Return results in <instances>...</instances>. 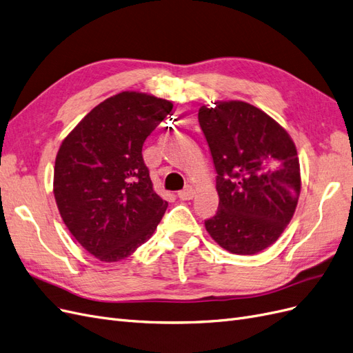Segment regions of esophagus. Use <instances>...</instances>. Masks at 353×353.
<instances>
[{
    "label": "esophagus",
    "instance_id": "obj_1",
    "mask_svg": "<svg viewBox=\"0 0 353 353\" xmlns=\"http://www.w3.org/2000/svg\"><path fill=\"white\" fill-rule=\"evenodd\" d=\"M193 195H195V189H193L190 185H186L183 190H179V193H177V196H179L180 199H183V201L192 199Z\"/></svg>",
    "mask_w": 353,
    "mask_h": 353
}]
</instances>
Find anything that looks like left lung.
<instances>
[{
	"label": "left lung",
	"instance_id": "obj_1",
	"mask_svg": "<svg viewBox=\"0 0 353 353\" xmlns=\"http://www.w3.org/2000/svg\"><path fill=\"white\" fill-rule=\"evenodd\" d=\"M217 179L219 210L205 220L225 251L254 255L274 243L290 223L301 193L299 158L289 133L264 111L243 101L202 105Z\"/></svg>",
	"mask_w": 353,
	"mask_h": 353
}]
</instances>
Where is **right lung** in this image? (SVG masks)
Segmentation results:
<instances>
[{"instance_id": "add662e5", "label": "right lung", "mask_w": 353, "mask_h": 353, "mask_svg": "<svg viewBox=\"0 0 353 353\" xmlns=\"http://www.w3.org/2000/svg\"><path fill=\"white\" fill-rule=\"evenodd\" d=\"M172 108L167 99L120 92L88 112L60 146L57 207L73 237L99 261L132 255L163 219L168 202L152 189L142 146Z\"/></svg>"}]
</instances>
